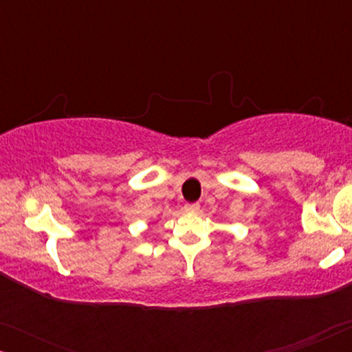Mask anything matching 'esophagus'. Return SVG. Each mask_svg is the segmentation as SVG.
Listing matches in <instances>:
<instances>
[{"label": "esophagus", "mask_w": 352, "mask_h": 352, "mask_svg": "<svg viewBox=\"0 0 352 352\" xmlns=\"http://www.w3.org/2000/svg\"><path fill=\"white\" fill-rule=\"evenodd\" d=\"M199 210H200L199 204H186L184 205V211H187V213H199Z\"/></svg>", "instance_id": "1"}]
</instances>
